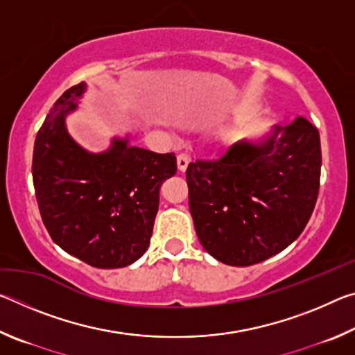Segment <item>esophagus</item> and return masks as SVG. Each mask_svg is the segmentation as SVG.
Segmentation results:
<instances>
[{
  "label": "esophagus",
  "instance_id": "obj_1",
  "mask_svg": "<svg viewBox=\"0 0 355 355\" xmlns=\"http://www.w3.org/2000/svg\"><path fill=\"white\" fill-rule=\"evenodd\" d=\"M189 163H191V156L188 153H180L177 156V166L180 172H184Z\"/></svg>",
  "mask_w": 355,
  "mask_h": 355
}]
</instances>
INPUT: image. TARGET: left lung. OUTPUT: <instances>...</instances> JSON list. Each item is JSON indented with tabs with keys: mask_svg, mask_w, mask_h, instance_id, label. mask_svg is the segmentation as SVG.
Instances as JSON below:
<instances>
[{
	"mask_svg": "<svg viewBox=\"0 0 355 355\" xmlns=\"http://www.w3.org/2000/svg\"><path fill=\"white\" fill-rule=\"evenodd\" d=\"M320 133L307 119L239 141L186 169L196 233L209 255L250 266L286 249L307 225L320 191Z\"/></svg>",
	"mask_w": 355,
	"mask_h": 355,
	"instance_id": "obj_1",
	"label": "left lung"
}]
</instances>
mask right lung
Masks as SVG:
<instances>
[{
    "label": "right lung",
    "instance_id": "1",
    "mask_svg": "<svg viewBox=\"0 0 355 355\" xmlns=\"http://www.w3.org/2000/svg\"><path fill=\"white\" fill-rule=\"evenodd\" d=\"M86 87L67 89L35 136V199L59 248L94 268H125L148 248L159 188L177 173V158L131 147L128 137H114L101 153L84 150L69 135L65 117Z\"/></svg>",
    "mask_w": 355,
    "mask_h": 355
}]
</instances>
